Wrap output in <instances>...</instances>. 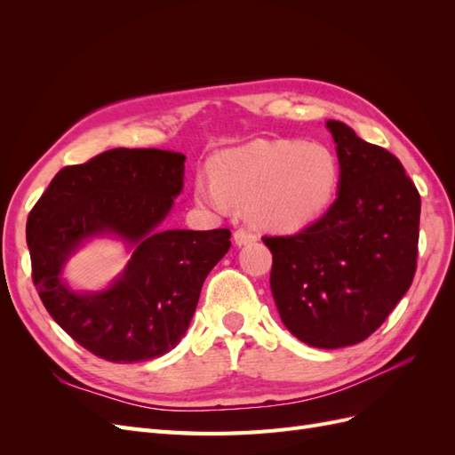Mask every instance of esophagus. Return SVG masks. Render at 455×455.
I'll use <instances>...</instances> for the list:
<instances>
[{
  "label": "esophagus",
  "instance_id": "1",
  "mask_svg": "<svg viewBox=\"0 0 455 455\" xmlns=\"http://www.w3.org/2000/svg\"><path fill=\"white\" fill-rule=\"evenodd\" d=\"M233 241H235L237 246H243V244H249V243H254L256 241V235L251 231V229H244V228H239L235 233H233Z\"/></svg>",
  "mask_w": 455,
  "mask_h": 455
}]
</instances>
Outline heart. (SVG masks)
Masks as SVG:
<instances>
[{
    "instance_id": "heart-1",
    "label": "heart",
    "mask_w": 455,
    "mask_h": 455,
    "mask_svg": "<svg viewBox=\"0 0 455 455\" xmlns=\"http://www.w3.org/2000/svg\"><path fill=\"white\" fill-rule=\"evenodd\" d=\"M339 180V161L324 144L254 140L220 151L212 180L197 178L196 197L218 212L246 204L254 226L288 233L311 226L330 209Z\"/></svg>"
}]
</instances>
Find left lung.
I'll use <instances>...</instances> for the list:
<instances>
[{
	"mask_svg": "<svg viewBox=\"0 0 455 455\" xmlns=\"http://www.w3.org/2000/svg\"><path fill=\"white\" fill-rule=\"evenodd\" d=\"M341 167L338 197L307 229L264 237L281 321L311 347L361 343L416 273L421 199L393 154L328 119Z\"/></svg>",
	"mask_w": 455,
	"mask_h": 455,
	"instance_id": "obj_1",
	"label": "left lung"
}]
</instances>
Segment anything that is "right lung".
<instances>
[{
	"label": "right lung",
	"mask_w": 455,
	"mask_h": 455,
	"mask_svg": "<svg viewBox=\"0 0 455 455\" xmlns=\"http://www.w3.org/2000/svg\"><path fill=\"white\" fill-rule=\"evenodd\" d=\"M186 156L116 148L64 167L26 224L32 279L49 315L81 347L109 363L157 359L178 346L206 275L231 246L229 229L159 226L184 186ZM116 235L135 252L104 291L76 293L65 259L85 240Z\"/></svg>",
	"instance_id": "right-lung-1"
}]
</instances>
